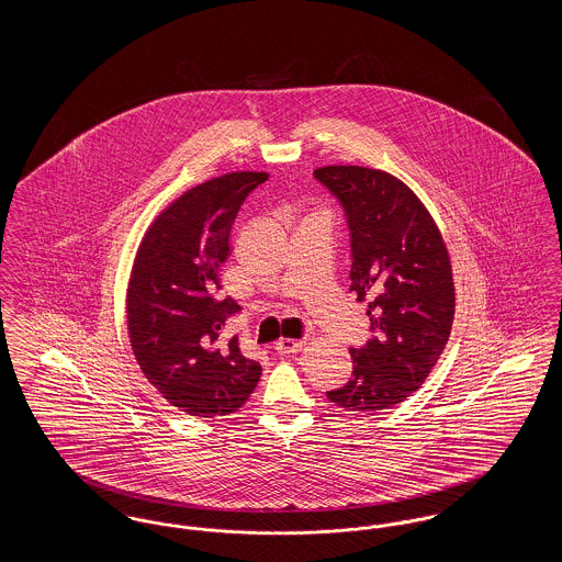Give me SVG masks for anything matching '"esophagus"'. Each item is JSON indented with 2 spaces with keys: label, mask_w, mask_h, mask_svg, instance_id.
I'll return each instance as SVG.
<instances>
[{
  "label": "esophagus",
  "mask_w": 562,
  "mask_h": 562,
  "mask_svg": "<svg viewBox=\"0 0 562 562\" xmlns=\"http://www.w3.org/2000/svg\"><path fill=\"white\" fill-rule=\"evenodd\" d=\"M303 348V341H296V339H280L278 344H276V351L280 353V356H286V353H296L299 349Z\"/></svg>",
  "instance_id": "esophagus-1"
}]
</instances>
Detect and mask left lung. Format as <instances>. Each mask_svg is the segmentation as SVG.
<instances>
[{"instance_id":"obj_1","label":"left lung","mask_w":562,"mask_h":562,"mask_svg":"<svg viewBox=\"0 0 562 562\" xmlns=\"http://www.w3.org/2000/svg\"><path fill=\"white\" fill-rule=\"evenodd\" d=\"M314 177L344 206L349 291L367 301L371 339L349 348L353 371L326 392L346 411L373 415L424 385L449 341L454 316L451 259L422 200L390 172L324 166Z\"/></svg>"}]
</instances>
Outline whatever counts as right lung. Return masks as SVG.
<instances>
[{
  "instance_id": "right-lung-1",
  "label": "right lung",
  "mask_w": 562,
  "mask_h": 562,
  "mask_svg": "<svg viewBox=\"0 0 562 562\" xmlns=\"http://www.w3.org/2000/svg\"><path fill=\"white\" fill-rule=\"evenodd\" d=\"M268 172H229L186 191L149 225L134 259L126 318L134 358L172 406L193 417L238 411L261 376L223 326L240 305L218 273L244 200Z\"/></svg>"
}]
</instances>
